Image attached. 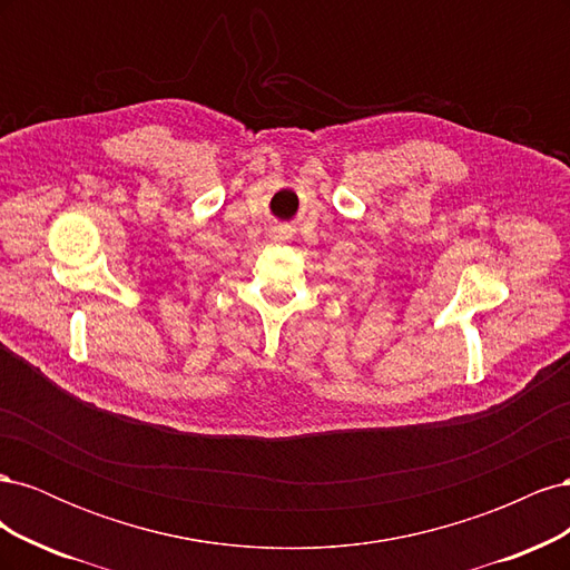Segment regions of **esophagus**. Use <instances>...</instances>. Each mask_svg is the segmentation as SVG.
Listing matches in <instances>:
<instances>
[{
  "mask_svg": "<svg viewBox=\"0 0 570 570\" xmlns=\"http://www.w3.org/2000/svg\"><path fill=\"white\" fill-rule=\"evenodd\" d=\"M287 237H289V230H287V226L273 228V239H287Z\"/></svg>",
  "mask_w": 570,
  "mask_h": 570,
  "instance_id": "34e87169",
  "label": "esophagus"
}]
</instances>
